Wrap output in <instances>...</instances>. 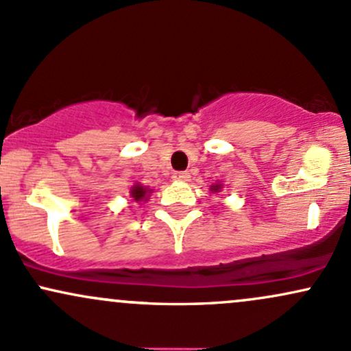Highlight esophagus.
Listing matches in <instances>:
<instances>
[{"label": "esophagus", "mask_w": 351, "mask_h": 351, "mask_svg": "<svg viewBox=\"0 0 351 351\" xmlns=\"http://www.w3.org/2000/svg\"><path fill=\"white\" fill-rule=\"evenodd\" d=\"M173 180H175V182H188V180H190V173H188V171H178V173H175V175H173Z\"/></svg>", "instance_id": "34e87169"}]
</instances>
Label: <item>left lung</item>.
Returning a JSON list of instances; mask_svg holds the SVG:
<instances>
[{"mask_svg": "<svg viewBox=\"0 0 351 351\" xmlns=\"http://www.w3.org/2000/svg\"><path fill=\"white\" fill-rule=\"evenodd\" d=\"M221 188H223L221 183H215L210 186V191L211 193H219V191H221Z\"/></svg>", "mask_w": 351, "mask_h": 351, "instance_id": "1", "label": "left lung"}]
</instances>
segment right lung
<instances>
[{
  "mask_svg": "<svg viewBox=\"0 0 351 351\" xmlns=\"http://www.w3.org/2000/svg\"><path fill=\"white\" fill-rule=\"evenodd\" d=\"M152 191H153V190H149V188L143 186V184L136 183V184H133L132 190H130V196H132L133 202L140 203V202H146V199H148V196H149V193H152Z\"/></svg>",
  "mask_w": 351,
  "mask_h": 351,
  "instance_id": "1",
  "label": "right lung"
}]
</instances>
